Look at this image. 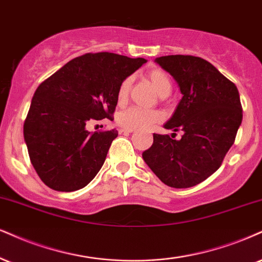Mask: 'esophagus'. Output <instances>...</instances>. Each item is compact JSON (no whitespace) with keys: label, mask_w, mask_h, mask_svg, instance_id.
<instances>
[{"label":"esophagus","mask_w":262,"mask_h":262,"mask_svg":"<svg viewBox=\"0 0 262 262\" xmlns=\"http://www.w3.org/2000/svg\"><path fill=\"white\" fill-rule=\"evenodd\" d=\"M135 130L134 128H120V132H124V134H131V132H134Z\"/></svg>","instance_id":"esophagus-1"}]
</instances>
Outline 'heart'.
I'll list each match as a JSON object with an SVG mask.
<instances>
[{"label": "heart", "mask_w": 262, "mask_h": 262, "mask_svg": "<svg viewBox=\"0 0 262 262\" xmlns=\"http://www.w3.org/2000/svg\"><path fill=\"white\" fill-rule=\"evenodd\" d=\"M147 79L149 80L157 92L161 97H166L171 92L172 83H171L170 76L165 70L154 68L147 73ZM132 83V77L127 76L119 85L118 92H116V99L120 105L125 104L127 101L128 91ZM164 119V115L159 111H153V109H142L138 106H130L120 112L116 116L118 124L125 128H146L157 122H160Z\"/></svg>", "instance_id": "heart-1"}]
</instances>
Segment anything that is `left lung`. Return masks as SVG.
Returning a JSON list of instances; mask_svg holds the SVG:
<instances>
[{"label": "left lung", "mask_w": 262, "mask_h": 262, "mask_svg": "<svg viewBox=\"0 0 262 262\" xmlns=\"http://www.w3.org/2000/svg\"><path fill=\"white\" fill-rule=\"evenodd\" d=\"M156 62L175 77L183 95L164 127L183 135L176 141L153 134V144L142 157L161 182L189 188L211 176L234 143L243 119L239 92L200 57L176 54Z\"/></svg>", "instance_id": "8db88e82"}]
</instances>
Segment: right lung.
Masks as SVG:
<instances>
[{"label":"right lung","mask_w":262,"mask_h":262,"mask_svg":"<svg viewBox=\"0 0 262 262\" xmlns=\"http://www.w3.org/2000/svg\"><path fill=\"white\" fill-rule=\"evenodd\" d=\"M146 62L111 52L86 53L40 83L24 122V140L45 185L73 192L95 179L118 131L90 132L86 126L114 119L119 85Z\"/></svg>","instance_id":"add662e5"}]
</instances>
